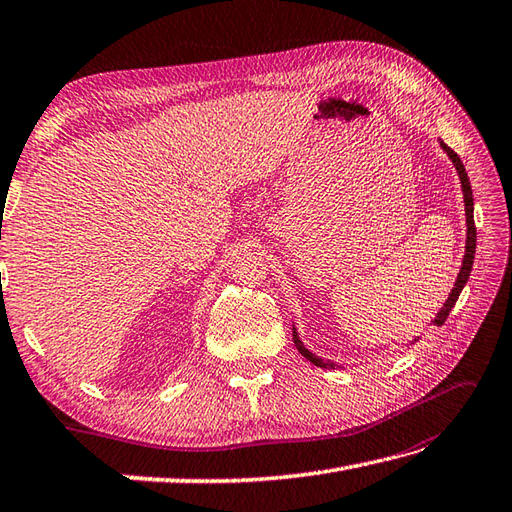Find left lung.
I'll use <instances>...</instances> for the list:
<instances>
[{
  "label": "left lung",
  "mask_w": 512,
  "mask_h": 512,
  "mask_svg": "<svg viewBox=\"0 0 512 512\" xmlns=\"http://www.w3.org/2000/svg\"><path fill=\"white\" fill-rule=\"evenodd\" d=\"M440 148L446 152L448 159L453 161L455 170H457V176H460V183H462L464 212H466V247H464V258H462L460 274H457V280H455V285H453V289H451V294H448V298H446V302L442 305V309L437 311V316H435V320H433L437 327L444 325V320L448 318V314H451V309L455 307L457 298H460L464 285L468 283V276H471L473 260H475V245H477V229H475V221H473V190H471V181H468V174H466L464 163L460 161V156H457L451 148H448V145H446L444 141H440ZM417 340H420V338H415L413 342H417ZM413 342H411V344H413ZM294 344H296V349L302 353V356H305L311 364H316V367H320V369H336V367H338L336 362L322 360V358L316 356V353H311V351L305 347V344H302L296 327H294Z\"/></svg>",
  "instance_id": "left-lung-1"
}]
</instances>
